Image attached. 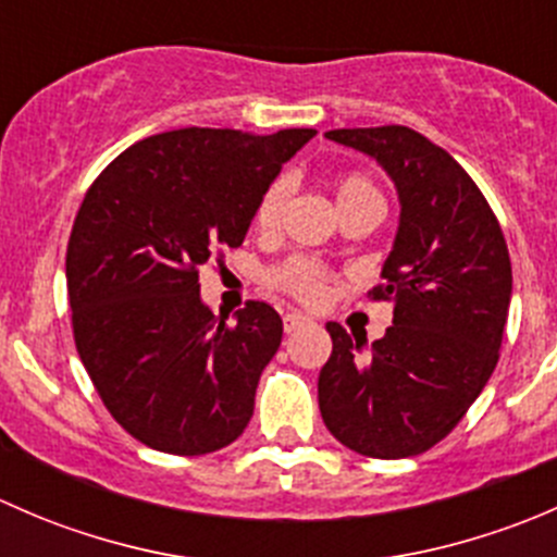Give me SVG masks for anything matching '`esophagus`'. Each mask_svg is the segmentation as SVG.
<instances>
[{
  "mask_svg": "<svg viewBox=\"0 0 557 557\" xmlns=\"http://www.w3.org/2000/svg\"><path fill=\"white\" fill-rule=\"evenodd\" d=\"M312 320L307 318L305 312H285V318H283V325H285V331H296V329H301V325H310Z\"/></svg>",
  "mask_w": 557,
  "mask_h": 557,
  "instance_id": "obj_1",
  "label": "esophagus"
}]
</instances>
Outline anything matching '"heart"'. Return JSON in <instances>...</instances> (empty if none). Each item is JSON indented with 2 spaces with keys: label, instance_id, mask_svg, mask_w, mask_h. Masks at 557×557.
Returning <instances> with one entry per match:
<instances>
[{
  "label": "heart",
  "instance_id": "1",
  "mask_svg": "<svg viewBox=\"0 0 557 557\" xmlns=\"http://www.w3.org/2000/svg\"><path fill=\"white\" fill-rule=\"evenodd\" d=\"M290 190H294V180L288 174H280L272 183L263 188V194L258 196L256 212H252V223H256L258 232L272 234L277 232L280 221H283L285 205L290 199ZM334 196L339 212L358 210V207H383V194L374 185L372 177H367L363 172H345L334 180ZM269 283L274 288L285 290L294 299L305 301V305H318L325 299L331 283V272L320 261L307 256H290L288 261H283L280 267H274L269 272Z\"/></svg>",
  "mask_w": 557,
  "mask_h": 557
}]
</instances>
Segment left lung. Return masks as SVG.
<instances>
[{"mask_svg": "<svg viewBox=\"0 0 557 557\" xmlns=\"http://www.w3.org/2000/svg\"><path fill=\"white\" fill-rule=\"evenodd\" d=\"M334 143L377 159L396 183L401 218L372 299L393 301V325L367 347L325 323L323 423L369 458H409L445 440L498 363L512 299L502 226L447 150L407 126L334 128Z\"/></svg>", "mask_w": 557, "mask_h": 557, "instance_id": "left-lung-1", "label": "left lung"}]
</instances>
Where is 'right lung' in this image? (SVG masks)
Masks as SVG:
<instances>
[{
  "mask_svg": "<svg viewBox=\"0 0 557 557\" xmlns=\"http://www.w3.org/2000/svg\"><path fill=\"white\" fill-rule=\"evenodd\" d=\"M314 128H177L123 150L86 190L66 290L77 356L107 412L172 455L232 445L252 418L283 320L247 301L234 323L199 296V269L243 245L258 196Z\"/></svg>",
  "mask_w": 557,
  "mask_h": 557,
  "instance_id": "obj_1",
  "label": "right lung"
}]
</instances>
